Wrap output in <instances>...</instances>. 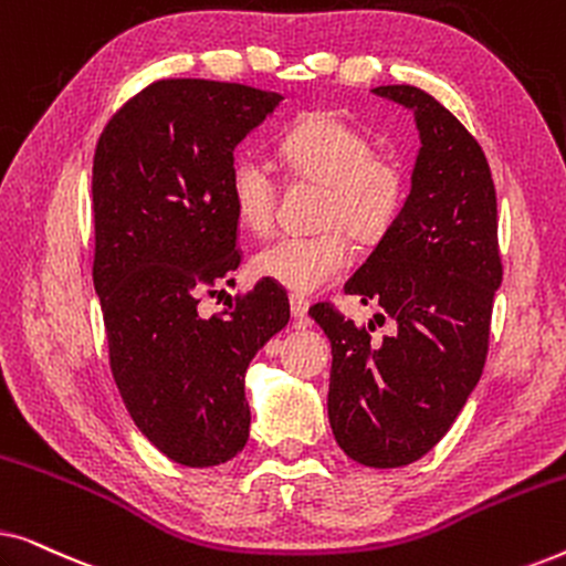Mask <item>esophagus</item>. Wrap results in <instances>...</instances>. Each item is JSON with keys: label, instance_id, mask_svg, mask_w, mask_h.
<instances>
[{"label": "esophagus", "instance_id": "34e87169", "mask_svg": "<svg viewBox=\"0 0 566 566\" xmlns=\"http://www.w3.org/2000/svg\"><path fill=\"white\" fill-rule=\"evenodd\" d=\"M291 314L293 319H298L304 324L308 319V298L298 296V293H291Z\"/></svg>", "mask_w": 566, "mask_h": 566}]
</instances>
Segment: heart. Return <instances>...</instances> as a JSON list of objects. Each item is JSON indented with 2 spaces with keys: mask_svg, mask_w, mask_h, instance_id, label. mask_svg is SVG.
Here are the masks:
<instances>
[{
  "mask_svg": "<svg viewBox=\"0 0 566 566\" xmlns=\"http://www.w3.org/2000/svg\"><path fill=\"white\" fill-rule=\"evenodd\" d=\"M277 149L293 175L322 182L316 221L324 229L273 239L254 252L252 270L293 293H312L353 262L347 231L360 242L389 234L407 203V169L335 113H312L293 123ZM229 198L242 227L268 231L281 198L275 169L258 154L237 157L229 169Z\"/></svg>",
  "mask_w": 566,
  "mask_h": 566,
  "instance_id": "obj_1",
  "label": "heart"
}]
</instances>
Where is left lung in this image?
Here are the masks:
<instances>
[{
    "mask_svg": "<svg viewBox=\"0 0 566 566\" xmlns=\"http://www.w3.org/2000/svg\"><path fill=\"white\" fill-rule=\"evenodd\" d=\"M374 92L412 107L422 146L401 216L345 293L381 306L397 329L374 339V322L355 324L332 301L308 314L332 343L335 440L363 467L397 469L438 446L482 376L502 258L497 196L476 138L420 87Z\"/></svg>",
    "mask_w": 566,
    "mask_h": 566,
    "instance_id": "8db88e82",
    "label": "left lung"
}]
</instances>
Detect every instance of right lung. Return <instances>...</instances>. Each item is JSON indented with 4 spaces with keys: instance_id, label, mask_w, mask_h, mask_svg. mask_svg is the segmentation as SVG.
Segmentation results:
<instances>
[{
    "instance_id": "obj_1",
    "label": "right lung",
    "mask_w": 566,
    "mask_h": 566,
    "mask_svg": "<svg viewBox=\"0 0 566 566\" xmlns=\"http://www.w3.org/2000/svg\"><path fill=\"white\" fill-rule=\"evenodd\" d=\"M281 99L237 82L157 80L95 149L92 281L111 370L136 428L182 467H219L247 446V366L291 316L265 277L223 312H198L242 262L234 146Z\"/></svg>"
}]
</instances>
